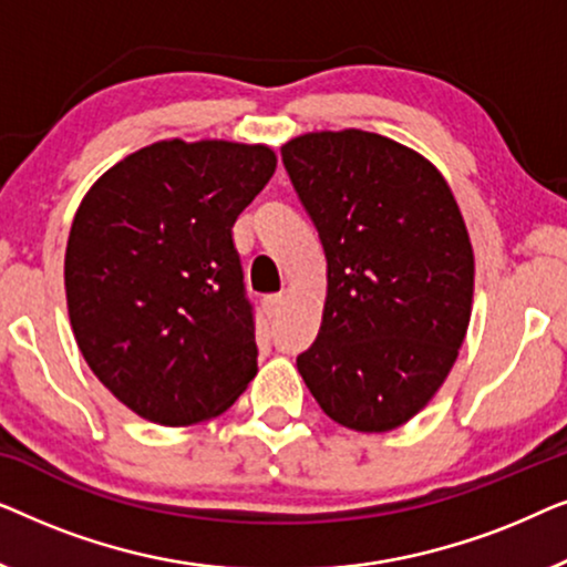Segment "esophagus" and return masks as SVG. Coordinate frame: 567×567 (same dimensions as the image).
<instances>
[{
  "instance_id": "esophagus-1",
  "label": "esophagus",
  "mask_w": 567,
  "mask_h": 567,
  "mask_svg": "<svg viewBox=\"0 0 567 567\" xmlns=\"http://www.w3.org/2000/svg\"><path fill=\"white\" fill-rule=\"evenodd\" d=\"M289 299H291V291L289 289H284V291H278V293H270V297L266 299L268 312L270 315H278L286 305H289Z\"/></svg>"
}]
</instances>
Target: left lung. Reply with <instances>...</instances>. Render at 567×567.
Wrapping results in <instances>:
<instances>
[{"label":"left lung","instance_id":"8db88e82","mask_svg":"<svg viewBox=\"0 0 567 567\" xmlns=\"http://www.w3.org/2000/svg\"><path fill=\"white\" fill-rule=\"evenodd\" d=\"M281 157L328 260L322 324L299 374L346 429H398L441 390L467 336V224L436 165L386 136L312 131Z\"/></svg>","mask_w":567,"mask_h":567}]
</instances>
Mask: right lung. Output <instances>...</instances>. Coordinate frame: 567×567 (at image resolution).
Instances as JSON below:
<instances>
[{"label": "right lung", "mask_w": 567, "mask_h": 567, "mask_svg": "<svg viewBox=\"0 0 567 567\" xmlns=\"http://www.w3.org/2000/svg\"><path fill=\"white\" fill-rule=\"evenodd\" d=\"M274 173L268 144L165 138L84 193L64 258L69 322L92 374L146 421H208L258 374L231 227Z\"/></svg>", "instance_id": "obj_1"}]
</instances>
